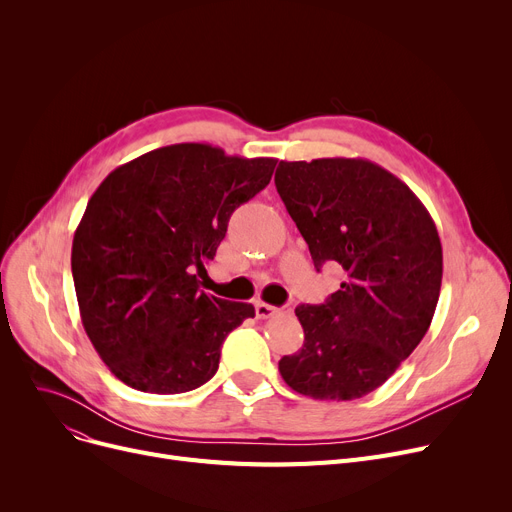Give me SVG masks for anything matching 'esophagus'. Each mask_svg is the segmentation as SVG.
<instances>
[{
  "mask_svg": "<svg viewBox=\"0 0 512 512\" xmlns=\"http://www.w3.org/2000/svg\"><path fill=\"white\" fill-rule=\"evenodd\" d=\"M292 307H274V305H267V303H257L255 305V313H257V317L259 319H267V317H274V315H278V313H282V311H290Z\"/></svg>",
  "mask_w": 512,
  "mask_h": 512,
  "instance_id": "34e87169",
  "label": "esophagus"
}]
</instances>
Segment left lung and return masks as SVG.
Masks as SVG:
<instances>
[{
    "label": "left lung",
    "instance_id": "obj_1",
    "mask_svg": "<svg viewBox=\"0 0 512 512\" xmlns=\"http://www.w3.org/2000/svg\"><path fill=\"white\" fill-rule=\"evenodd\" d=\"M276 188L317 267L344 272L321 305L294 309L305 342L280 359L284 382L315 400L380 388L425 336L442 286V245L411 188L367 159L280 161Z\"/></svg>",
    "mask_w": 512,
    "mask_h": 512
}]
</instances>
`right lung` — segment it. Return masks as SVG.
<instances>
[{
  "label": "right lung",
  "instance_id": "obj_1",
  "mask_svg": "<svg viewBox=\"0 0 512 512\" xmlns=\"http://www.w3.org/2000/svg\"><path fill=\"white\" fill-rule=\"evenodd\" d=\"M278 159L203 143L149 151L107 176L72 240L85 332L126 386L180 394L209 382L226 336L247 317L199 288L236 207L270 184Z\"/></svg>",
  "mask_w": 512,
  "mask_h": 512
}]
</instances>
